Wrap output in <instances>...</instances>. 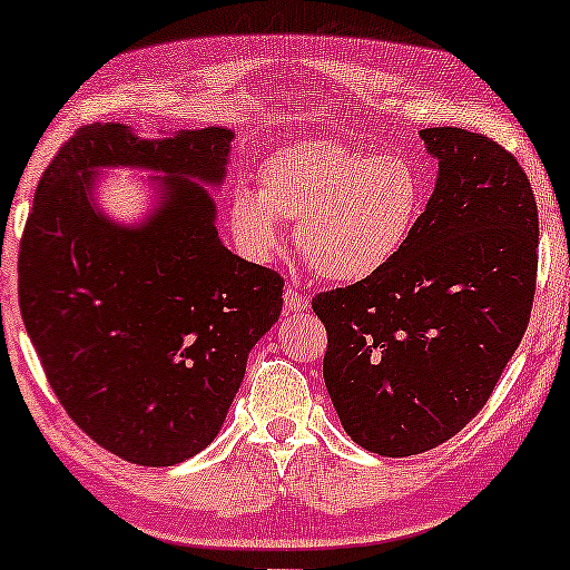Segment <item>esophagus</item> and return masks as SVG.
Masks as SVG:
<instances>
[{"label":"esophagus","mask_w":570,"mask_h":570,"mask_svg":"<svg viewBox=\"0 0 570 570\" xmlns=\"http://www.w3.org/2000/svg\"><path fill=\"white\" fill-rule=\"evenodd\" d=\"M283 303H285V311H301V308H308V298H306V295H303L301 291H295V287H285Z\"/></svg>","instance_id":"obj_1"}]
</instances>
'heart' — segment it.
<instances>
[{
  "instance_id": "1",
  "label": "heart",
  "mask_w": 570,
  "mask_h": 570,
  "mask_svg": "<svg viewBox=\"0 0 570 570\" xmlns=\"http://www.w3.org/2000/svg\"><path fill=\"white\" fill-rule=\"evenodd\" d=\"M423 202V176L402 155L311 139L264 160L259 191H233L230 228L248 256L264 259L283 244L279 220H291L316 275L363 283L407 246Z\"/></svg>"
}]
</instances>
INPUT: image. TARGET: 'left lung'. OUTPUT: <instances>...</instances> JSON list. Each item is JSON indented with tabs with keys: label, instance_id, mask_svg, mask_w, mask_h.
Returning <instances> with one entry per match:
<instances>
[{
	"label": "left lung",
	"instance_id": "left-lung-1",
	"mask_svg": "<svg viewBox=\"0 0 570 570\" xmlns=\"http://www.w3.org/2000/svg\"><path fill=\"white\" fill-rule=\"evenodd\" d=\"M439 181L400 256L318 293L324 384L350 439L412 456L456 435L493 394L532 316L540 217L513 155L478 131H420Z\"/></svg>",
	"mask_w": 570,
	"mask_h": 570
}]
</instances>
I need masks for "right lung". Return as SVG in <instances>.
<instances>
[{
    "mask_svg": "<svg viewBox=\"0 0 570 570\" xmlns=\"http://www.w3.org/2000/svg\"><path fill=\"white\" fill-rule=\"evenodd\" d=\"M233 131L147 142L121 124L80 127L43 170L18 254V301L46 379L82 433L142 466H170L220 431L246 357L283 311L279 272L230 254L191 178L223 181ZM166 173L150 226L89 207L90 167Z\"/></svg>",
    "mask_w": 570,
    "mask_h": 570,
    "instance_id": "obj_1",
    "label": "right lung"
}]
</instances>
